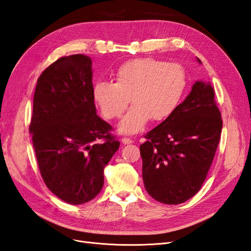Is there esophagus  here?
Masks as SVG:
<instances>
[{"instance_id":"esophagus-1","label":"esophagus","mask_w":251,"mask_h":251,"mask_svg":"<svg viewBox=\"0 0 251 251\" xmlns=\"http://www.w3.org/2000/svg\"><path fill=\"white\" fill-rule=\"evenodd\" d=\"M121 142H123L124 144H131V143H133V140L132 139H130V138H123L121 139Z\"/></svg>"}]
</instances>
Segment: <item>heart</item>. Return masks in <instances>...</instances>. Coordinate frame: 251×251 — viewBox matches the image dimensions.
Returning a JSON list of instances; mask_svg holds the SVG:
<instances>
[{"mask_svg":"<svg viewBox=\"0 0 251 251\" xmlns=\"http://www.w3.org/2000/svg\"><path fill=\"white\" fill-rule=\"evenodd\" d=\"M112 77L114 82H96L92 96L107 119L119 117L131 101L132 108L118 125V131L126 135L140 132L150 119L154 123L168 119L179 107L187 86L181 66L151 57L127 60Z\"/></svg>","mask_w":251,"mask_h":251,"instance_id":"1","label":"heart"}]
</instances>
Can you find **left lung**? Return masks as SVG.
I'll use <instances>...</instances> for the list:
<instances>
[{"mask_svg": "<svg viewBox=\"0 0 251 251\" xmlns=\"http://www.w3.org/2000/svg\"><path fill=\"white\" fill-rule=\"evenodd\" d=\"M221 131L215 90L209 81L197 80L184 101L150 131L140 146L142 179L151 198L175 205L198 193L214 160Z\"/></svg>", "mask_w": 251, "mask_h": 251, "instance_id": "left-lung-1", "label": "left lung"}]
</instances>
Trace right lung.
Returning <instances> with one entry per match:
<instances>
[{"mask_svg":"<svg viewBox=\"0 0 251 251\" xmlns=\"http://www.w3.org/2000/svg\"><path fill=\"white\" fill-rule=\"evenodd\" d=\"M92 77L91 57H60L41 74L33 97L29 132L41 175L53 194L73 205L100 193L104 166L120 144L97 115Z\"/></svg>","mask_w":251,"mask_h":251,"instance_id":"1","label":"right lung"}]
</instances>
